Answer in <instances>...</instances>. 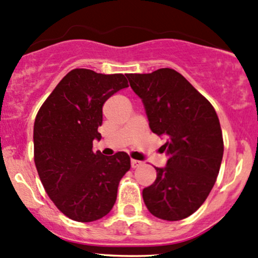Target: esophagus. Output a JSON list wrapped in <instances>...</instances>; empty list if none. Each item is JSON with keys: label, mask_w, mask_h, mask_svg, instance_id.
I'll use <instances>...</instances> for the list:
<instances>
[{"label": "esophagus", "mask_w": 258, "mask_h": 258, "mask_svg": "<svg viewBox=\"0 0 258 258\" xmlns=\"http://www.w3.org/2000/svg\"><path fill=\"white\" fill-rule=\"evenodd\" d=\"M140 165H142V162L137 161V159H131V167L132 168H138Z\"/></svg>", "instance_id": "obj_1"}]
</instances>
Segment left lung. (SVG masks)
<instances>
[{
	"label": "left lung",
	"instance_id": "obj_1",
	"mask_svg": "<svg viewBox=\"0 0 258 258\" xmlns=\"http://www.w3.org/2000/svg\"><path fill=\"white\" fill-rule=\"evenodd\" d=\"M127 79L142 99L152 132L167 138L161 147L167 165L156 167L157 178L143 189V202L162 220L188 218L205 202L220 170L224 140L215 108L174 69Z\"/></svg>",
	"mask_w": 258,
	"mask_h": 258
}]
</instances>
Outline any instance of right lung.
Masks as SVG:
<instances>
[{
  "instance_id": "obj_1",
  "label": "right lung",
  "mask_w": 258,
  "mask_h": 258,
  "mask_svg": "<svg viewBox=\"0 0 258 258\" xmlns=\"http://www.w3.org/2000/svg\"><path fill=\"white\" fill-rule=\"evenodd\" d=\"M128 86L123 74L73 69L40 106L34 121V163L55 207L79 222L107 215L121 178L131 168L126 152L102 156L93 151L100 140L105 101Z\"/></svg>"
}]
</instances>
